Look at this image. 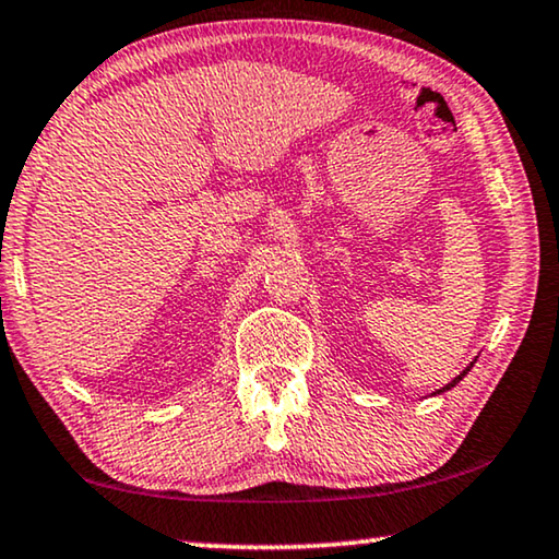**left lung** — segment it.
Returning a JSON list of instances; mask_svg holds the SVG:
<instances>
[{"mask_svg":"<svg viewBox=\"0 0 559 559\" xmlns=\"http://www.w3.org/2000/svg\"><path fill=\"white\" fill-rule=\"evenodd\" d=\"M472 366H474V361L469 364V366H466V369L460 373V377H456V379H452V381H449V384L447 386H441V389H437L435 391V394H444V391H449V389H452V386H456V384H460V381L466 377V373H469V369H472Z\"/></svg>","mask_w":559,"mask_h":559,"instance_id":"8db88e82","label":"left lung"}]
</instances>
